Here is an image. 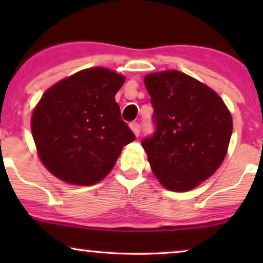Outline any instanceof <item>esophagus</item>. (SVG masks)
Returning <instances> with one entry per match:
<instances>
[{
    "instance_id": "34e87169",
    "label": "esophagus",
    "mask_w": 263,
    "mask_h": 263,
    "mask_svg": "<svg viewBox=\"0 0 263 263\" xmlns=\"http://www.w3.org/2000/svg\"><path fill=\"white\" fill-rule=\"evenodd\" d=\"M130 129L133 130V133L135 134V136L140 135V132H141V127H140V124L138 123V122H133V123H130Z\"/></svg>"
}]
</instances>
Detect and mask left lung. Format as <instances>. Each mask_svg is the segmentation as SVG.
<instances>
[{"label":"left lung","mask_w":263,"mask_h":263,"mask_svg":"<svg viewBox=\"0 0 263 263\" xmlns=\"http://www.w3.org/2000/svg\"><path fill=\"white\" fill-rule=\"evenodd\" d=\"M156 132L141 141L165 188L188 192L210 178L228 152L232 117L222 99L178 70L145 77Z\"/></svg>","instance_id":"1"}]
</instances>
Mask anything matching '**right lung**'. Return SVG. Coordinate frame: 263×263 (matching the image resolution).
<instances>
[{
	"label": "right lung",
	"instance_id": "right-lung-1",
	"mask_svg": "<svg viewBox=\"0 0 263 263\" xmlns=\"http://www.w3.org/2000/svg\"><path fill=\"white\" fill-rule=\"evenodd\" d=\"M124 77L89 68L50 87L32 114L38 156L57 178L92 185L112 170L122 148L135 140L115 95Z\"/></svg>",
	"mask_w": 263,
	"mask_h": 263
}]
</instances>
